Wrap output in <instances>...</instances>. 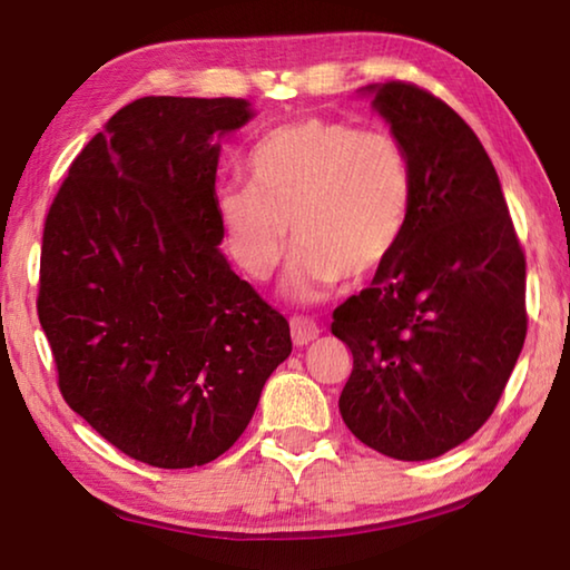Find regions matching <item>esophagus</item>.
<instances>
[{"label": "esophagus", "instance_id": "1", "mask_svg": "<svg viewBox=\"0 0 570 570\" xmlns=\"http://www.w3.org/2000/svg\"><path fill=\"white\" fill-rule=\"evenodd\" d=\"M288 326H292V340L296 346H304L320 336V326L308 320V316H292Z\"/></svg>", "mask_w": 570, "mask_h": 570}]
</instances>
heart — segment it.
<instances>
[{
	"mask_svg": "<svg viewBox=\"0 0 570 570\" xmlns=\"http://www.w3.org/2000/svg\"><path fill=\"white\" fill-rule=\"evenodd\" d=\"M246 178L214 198L226 254L250 282H266L286 254L288 226V286L298 298L380 274L412 220V163L382 128L322 115L284 122L250 148Z\"/></svg>",
	"mask_w": 570,
	"mask_h": 570,
	"instance_id": "b5f03b06",
	"label": "heart"
}]
</instances>
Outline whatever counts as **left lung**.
<instances>
[{
	"label": "left lung",
	"mask_w": 570,
	"mask_h": 570,
	"mask_svg": "<svg viewBox=\"0 0 570 570\" xmlns=\"http://www.w3.org/2000/svg\"><path fill=\"white\" fill-rule=\"evenodd\" d=\"M366 92L407 150L414 208L392 262L334 308L354 360L340 412L366 448L432 460L475 435L505 390L528 332L525 254L470 125L412 82Z\"/></svg>",
	"instance_id": "1"
}]
</instances>
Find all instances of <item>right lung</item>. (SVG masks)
<instances>
[{"label":"right lung","instance_id":"1","mask_svg":"<svg viewBox=\"0 0 570 570\" xmlns=\"http://www.w3.org/2000/svg\"><path fill=\"white\" fill-rule=\"evenodd\" d=\"M238 98H140L72 160L42 234L37 314L65 402L125 455L196 468L234 445L288 322L218 250L216 135Z\"/></svg>","mask_w":570,"mask_h":570}]
</instances>
